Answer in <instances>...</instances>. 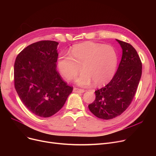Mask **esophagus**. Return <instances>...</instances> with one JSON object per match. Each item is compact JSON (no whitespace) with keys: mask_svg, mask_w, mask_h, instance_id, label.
I'll return each instance as SVG.
<instances>
[{"mask_svg":"<svg viewBox=\"0 0 156 156\" xmlns=\"http://www.w3.org/2000/svg\"><path fill=\"white\" fill-rule=\"evenodd\" d=\"M73 92H75V93H78V94H81V93L85 92V90L78 88H74V89H73Z\"/></svg>","mask_w":156,"mask_h":156,"instance_id":"obj_1","label":"esophagus"}]
</instances>
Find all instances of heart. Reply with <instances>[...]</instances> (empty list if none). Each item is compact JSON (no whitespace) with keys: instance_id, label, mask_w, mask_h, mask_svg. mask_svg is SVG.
Returning a JSON list of instances; mask_svg holds the SVG:
<instances>
[{"instance_id":"1","label":"heart","mask_w":156,"mask_h":156,"mask_svg":"<svg viewBox=\"0 0 156 156\" xmlns=\"http://www.w3.org/2000/svg\"><path fill=\"white\" fill-rule=\"evenodd\" d=\"M71 55H61L57 66L67 80L75 78L81 70L82 73L76 82L80 86H88L95 81L97 86L108 83L115 74L118 55L111 45L87 42L74 45Z\"/></svg>"}]
</instances>
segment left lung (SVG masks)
<instances>
[{"instance_id": "obj_1", "label": "left lung", "mask_w": 156, "mask_h": 156, "mask_svg": "<svg viewBox=\"0 0 156 156\" xmlns=\"http://www.w3.org/2000/svg\"><path fill=\"white\" fill-rule=\"evenodd\" d=\"M116 41L122 50L118 70L108 85L95 92V99L88 105L91 112L103 119L116 118L128 108L142 76V62L134 47Z\"/></svg>"}]
</instances>
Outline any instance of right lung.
<instances>
[{
	"label": "right lung",
	"mask_w": 156,
	"mask_h": 156,
	"mask_svg": "<svg viewBox=\"0 0 156 156\" xmlns=\"http://www.w3.org/2000/svg\"><path fill=\"white\" fill-rule=\"evenodd\" d=\"M58 44L51 40L34 43L24 48L15 61L16 90L25 107L38 116L54 115L73 91V87L56 71Z\"/></svg>",
	"instance_id": "1"
}]
</instances>
